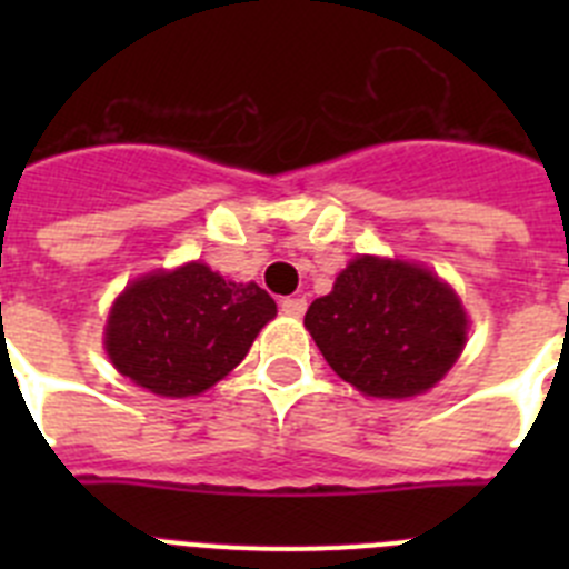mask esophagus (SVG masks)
Returning a JSON list of instances; mask_svg holds the SVG:
<instances>
[{
    "instance_id": "esophagus-1",
    "label": "esophagus",
    "mask_w": 569,
    "mask_h": 569,
    "mask_svg": "<svg viewBox=\"0 0 569 569\" xmlns=\"http://www.w3.org/2000/svg\"><path fill=\"white\" fill-rule=\"evenodd\" d=\"M279 308L284 316H296V319H299V316L308 310V299H301V296H288V299L279 301Z\"/></svg>"
}]
</instances>
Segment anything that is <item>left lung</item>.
Returning a JSON list of instances; mask_svg holds the SVG:
<instances>
[{
    "label": "left lung",
    "instance_id": "left-lung-1",
    "mask_svg": "<svg viewBox=\"0 0 569 569\" xmlns=\"http://www.w3.org/2000/svg\"><path fill=\"white\" fill-rule=\"evenodd\" d=\"M325 361L376 399H410L445 379L467 341L450 284L421 264L356 256L305 313Z\"/></svg>",
    "mask_w": 569,
    "mask_h": 569
}]
</instances>
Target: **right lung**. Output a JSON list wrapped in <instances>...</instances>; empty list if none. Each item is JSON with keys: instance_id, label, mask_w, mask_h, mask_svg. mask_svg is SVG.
<instances>
[{"instance_id": "right-lung-1", "label": "right lung", "mask_w": 569, "mask_h": 569, "mask_svg": "<svg viewBox=\"0 0 569 569\" xmlns=\"http://www.w3.org/2000/svg\"><path fill=\"white\" fill-rule=\"evenodd\" d=\"M276 301L248 281L222 279L190 261L136 279L113 301L104 328L110 361L156 396H199L248 356Z\"/></svg>"}]
</instances>
